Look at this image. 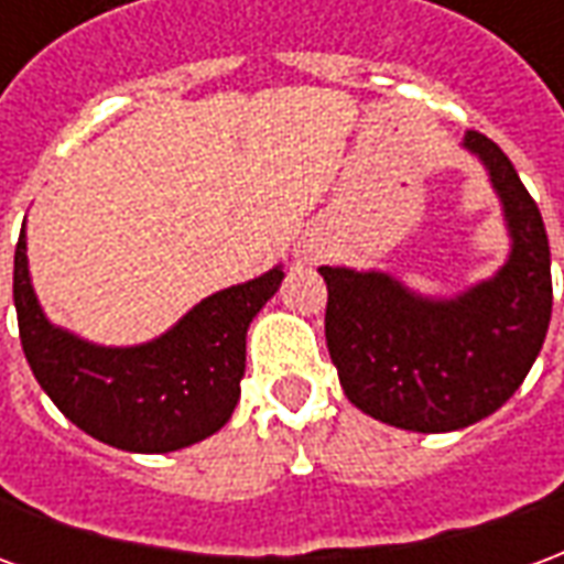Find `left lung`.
<instances>
[{
    "mask_svg": "<svg viewBox=\"0 0 564 564\" xmlns=\"http://www.w3.org/2000/svg\"><path fill=\"white\" fill-rule=\"evenodd\" d=\"M484 162L510 238L505 265L449 299L390 271L319 265L329 290L326 344L344 395L380 423L456 432L496 414L534 366L553 311L541 210L496 141L465 132Z\"/></svg>",
    "mask_w": 564,
    "mask_h": 564,
    "instance_id": "obj_1",
    "label": "left lung"
}]
</instances>
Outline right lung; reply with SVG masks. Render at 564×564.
Here are the masks:
<instances>
[{"label":"right lung","mask_w":564,"mask_h":564,"mask_svg":"<svg viewBox=\"0 0 564 564\" xmlns=\"http://www.w3.org/2000/svg\"><path fill=\"white\" fill-rule=\"evenodd\" d=\"M281 281L274 265L202 299L153 341L105 347L47 319L23 229L14 250L20 344L42 390L80 432L127 453H172L229 423L241 399L247 329Z\"/></svg>","instance_id":"1"}]
</instances>
